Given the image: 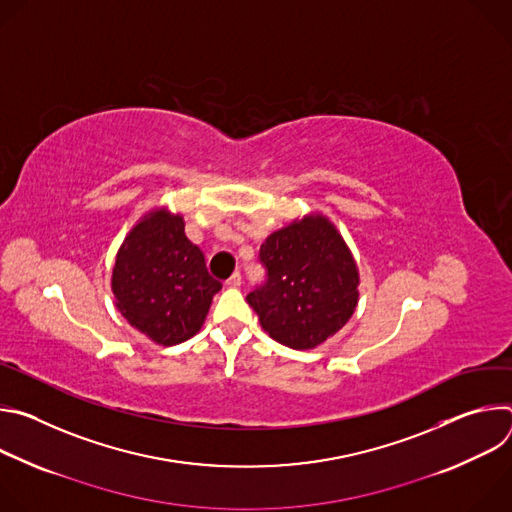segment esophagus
Returning a JSON list of instances; mask_svg holds the SVG:
<instances>
[{
  "mask_svg": "<svg viewBox=\"0 0 512 512\" xmlns=\"http://www.w3.org/2000/svg\"><path fill=\"white\" fill-rule=\"evenodd\" d=\"M241 283H243V275H241L239 271H235V273L227 279V285H229V287H239Z\"/></svg>",
  "mask_w": 512,
  "mask_h": 512,
  "instance_id": "obj_1",
  "label": "esophagus"
}]
</instances>
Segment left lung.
<instances>
[{
	"label": "left lung",
	"mask_w": 512,
	"mask_h": 512,
	"mask_svg": "<svg viewBox=\"0 0 512 512\" xmlns=\"http://www.w3.org/2000/svg\"><path fill=\"white\" fill-rule=\"evenodd\" d=\"M259 261L267 279L247 302L279 344L316 348L354 314L358 269L326 216L310 214L271 233L259 249Z\"/></svg>",
	"instance_id": "8db88e82"
}]
</instances>
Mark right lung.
<instances>
[{
  "label": "right lung",
  "instance_id": "add662e5",
  "mask_svg": "<svg viewBox=\"0 0 512 512\" xmlns=\"http://www.w3.org/2000/svg\"><path fill=\"white\" fill-rule=\"evenodd\" d=\"M202 251L184 233L182 214H145L119 247L111 289L121 316L162 346L192 338L221 289Z\"/></svg>",
  "mask_w": 512,
  "mask_h": 512
}]
</instances>
